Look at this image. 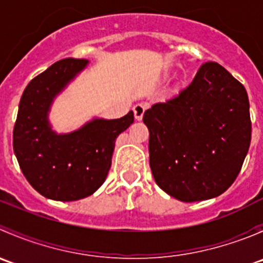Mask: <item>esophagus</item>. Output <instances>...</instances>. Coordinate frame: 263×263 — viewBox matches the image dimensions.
<instances>
[{"mask_svg": "<svg viewBox=\"0 0 263 263\" xmlns=\"http://www.w3.org/2000/svg\"><path fill=\"white\" fill-rule=\"evenodd\" d=\"M145 109H146V105L145 104H136L134 107V115H135V118L137 119V121H140V119H142V116H144L145 113Z\"/></svg>", "mask_w": 263, "mask_h": 263, "instance_id": "34e87169", "label": "esophagus"}]
</instances>
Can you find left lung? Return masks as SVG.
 <instances>
[{
	"label": "left lung",
	"mask_w": 263,
	"mask_h": 263,
	"mask_svg": "<svg viewBox=\"0 0 263 263\" xmlns=\"http://www.w3.org/2000/svg\"><path fill=\"white\" fill-rule=\"evenodd\" d=\"M142 121L154 179L172 197L209 200L237 179L251 145L249 100L219 63H203L190 85L155 103Z\"/></svg>",
	"instance_id": "8db88e82"
}]
</instances>
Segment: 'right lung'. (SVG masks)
Here are the masks:
<instances>
[{"label":"right lung","mask_w":263,"mask_h":263,"mask_svg":"<svg viewBox=\"0 0 263 263\" xmlns=\"http://www.w3.org/2000/svg\"><path fill=\"white\" fill-rule=\"evenodd\" d=\"M87 60L65 58L28 84L21 95L12 145L31 187L55 201H76L103 184L112 164L116 140L134 123V112L118 119H94L78 131L57 135L47 115L53 98L86 66Z\"/></svg>","instance_id":"add662e5"}]
</instances>
